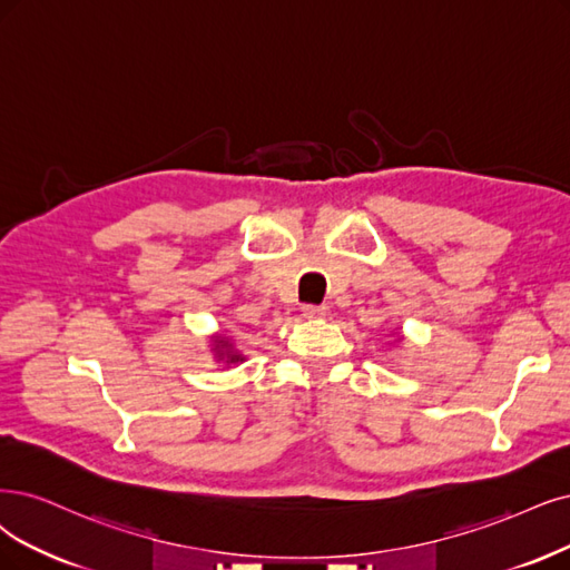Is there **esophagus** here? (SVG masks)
<instances>
[{"instance_id": "34e87169", "label": "esophagus", "mask_w": 570, "mask_h": 570, "mask_svg": "<svg viewBox=\"0 0 570 570\" xmlns=\"http://www.w3.org/2000/svg\"><path fill=\"white\" fill-rule=\"evenodd\" d=\"M303 317H305V320H322V317H326V307L305 305V307H303Z\"/></svg>"}]
</instances>
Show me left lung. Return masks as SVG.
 <instances>
[{"instance_id": "left-lung-1", "label": "left lung", "mask_w": 570, "mask_h": 570, "mask_svg": "<svg viewBox=\"0 0 570 570\" xmlns=\"http://www.w3.org/2000/svg\"><path fill=\"white\" fill-rule=\"evenodd\" d=\"M390 335H394V338H392V343H399V341H402V333H399L396 328L390 333Z\"/></svg>"}]
</instances>
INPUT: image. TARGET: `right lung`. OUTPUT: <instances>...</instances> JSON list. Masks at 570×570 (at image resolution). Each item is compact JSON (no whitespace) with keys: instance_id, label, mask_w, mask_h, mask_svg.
<instances>
[{"instance_id":"add662e5","label":"right lung","mask_w":570,"mask_h":570,"mask_svg":"<svg viewBox=\"0 0 570 570\" xmlns=\"http://www.w3.org/2000/svg\"><path fill=\"white\" fill-rule=\"evenodd\" d=\"M208 352L214 354V362H218L227 368L246 362V354L242 350H237L235 341H232L225 331L208 335Z\"/></svg>"}]
</instances>
